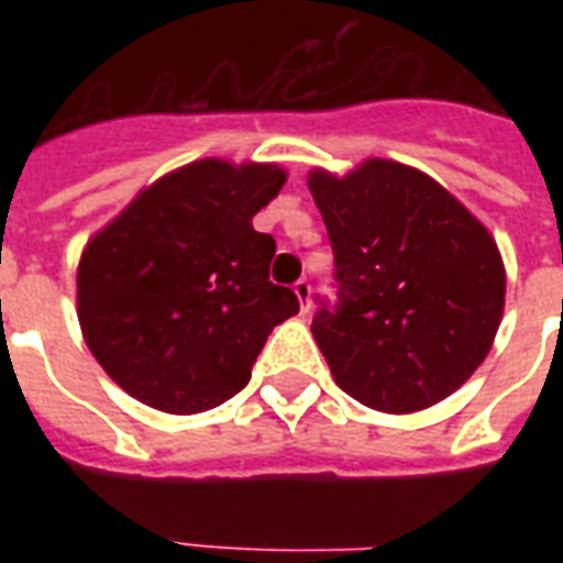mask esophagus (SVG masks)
Returning <instances> with one entry per match:
<instances>
[{
	"instance_id": "obj_1",
	"label": "esophagus",
	"mask_w": 563,
	"mask_h": 563,
	"mask_svg": "<svg viewBox=\"0 0 563 563\" xmlns=\"http://www.w3.org/2000/svg\"><path fill=\"white\" fill-rule=\"evenodd\" d=\"M295 295H298V300H300V309H303V312H309V298H312V286H309V280H303V277H300V280L295 283Z\"/></svg>"
}]
</instances>
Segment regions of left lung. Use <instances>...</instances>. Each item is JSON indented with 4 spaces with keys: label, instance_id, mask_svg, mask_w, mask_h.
<instances>
[{
    "label": "left lung",
    "instance_id": "1",
    "mask_svg": "<svg viewBox=\"0 0 563 563\" xmlns=\"http://www.w3.org/2000/svg\"><path fill=\"white\" fill-rule=\"evenodd\" d=\"M335 260L312 335L353 400L406 415L444 400L488 356L506 268L490 233L418 169L368 161L309 175Z\"/></svg>",
    "mask_w": 563,
    "mask_h": 563
}]
</instances>
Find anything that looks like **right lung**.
Wrapping results in <instances>:
<instances>
[{"mask_svg": "<svg viewBox=\"0 0 563 563\" xmlns=\"http://www.w3.org/2000/svg\"><path fill=\"white\" fill-rule=\"evenodd\" d=\"M283 184L277 166L189 163L84 247V339L131 397L195 415L245 388L268 333L300 309L268 280L277 245L251 224Z\"/></svg>", "mask_w": 563, "mask_h": 563, "instance_id": "right-lung-1", "label": "right lung"}]
</instances>
